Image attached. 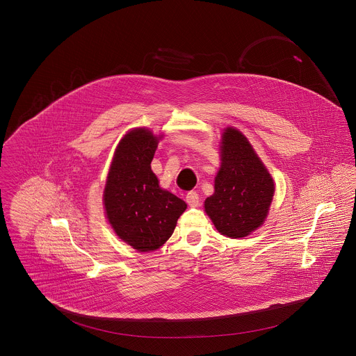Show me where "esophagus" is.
I'll list each match as a JSON object with an SVG mask.
<instances>
[{"mask_svg":"<svg viewBox=\"0 0 356 356\" xmlns=\"http://www.w3.org/2000/svg\"><path fill=\"white\" fill-rule=\"evenodd\" d=\"M186 203L191 207H197L199 205V195L196 191H189L186 195Z\"/></svg>","mask_w":356,"mask_h":356,"instance_id":"obj_1","label":"esophagus"}]
</instances>
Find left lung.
<instances>
[{
	"label": "left lung",
	"mask_w": 356,
	"mask_h": 356,
	"mask_svg": "<svg viewBox=\"0 0 356 356\" xmlns=\"http://www.w3.org/2000/svg\"><path fill=\"white\" fill-rule=\"evenodd\" d=\"M220 156L215 193L207 197L204 208L222 235L247 236L267 218L273 180L247 137L235 128L222 134Z\"/></svg>",
	"instance_id": "1"
}]
</instances>
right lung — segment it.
I'll use <instances>...</instances> for the list:
<instances>
[{"label": "right lung", "mask_w": 356, "mask_h": 356, "mask_svg": "<svg viewBox=\"0 0 356 356\" xmlns=\"http://www.w3.org/2000/svg\"><path fill=\"white\" fill-rule=\"evenodd\" d=\"M157 137L145 128L128 132L115 153L104 205L120 238L140 252L160 248L173 234L186 204L159 186L151 170Z\"/></svg>", "instance_id": "add662e5"}]
</instances>
